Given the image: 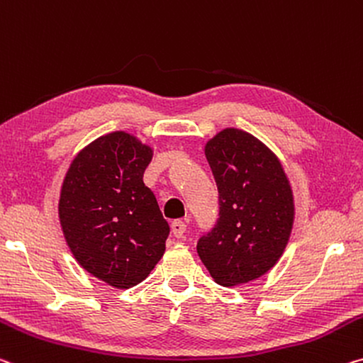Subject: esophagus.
I'll return each mask as SVG.
<instances>
[{
    "label": "esophagus",
    "mask_w": 363,
    "mask_h": 363,
    "mask_svg": "<svg viewBox=\"0 0 363 363\" xmlns=\"http://www.w3.org/2000/svg\"><path fill=\"white\" fill-rule=\"evenodd\" d=\"M186 228H187V224L182 220H174L171 223V231L176 235V238H182L184 233H186Z\"/></svg>",
    "instance_id": "obj_1"
}]
</instances>
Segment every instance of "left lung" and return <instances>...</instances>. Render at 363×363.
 <instances>
[{
	"label": "left lung",
	"mask_w": 363,
	"mask_h": 363,
	"mask_svg": "<svg viewBox=\"0 0 363 363\" xmlns=\"http://www.w3.org/2000/svg\"><path fill=\"white\" fill-rule=\"evenodd\" d=\"M205 155L220 194V218L197 242L200 260L221 286L272 269L289 240L294 197L278 157L249 132L224 129Z\"/></svg>",
	"instance_id": "1"
}]
</instances>
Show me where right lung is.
Returning a JSON list of instances; mask_svg holds the SVG:
<instances>
[{"label":"right lung","instance_id":"1","mask_svg":"<svg viewBox=\"0 0 363 363\" xmlns=\"http://www.w3.org/2000/svg\"><path fill=\"white\" fill-rule=\"evenodd\" d=\"M148 145L118 130L77 153L62 181L60 221L80 267L118 289L142 283L166 249L169 224L143 184Z\"/></svg>","mask_w":363,"mask_h":363}]
</instances>
